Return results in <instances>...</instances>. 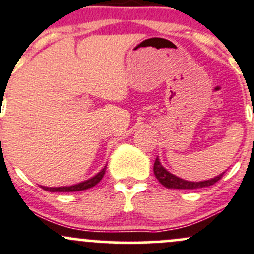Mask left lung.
Listing matches in <instances>:
<instances>
[{"label":"left lung","mask_w":254,"mask_h":254,"mask_svg":"<svg viewBox=\"0 0 254 254\" xmlns=\"http://www.w3.org/2000/svg\"><path fill=\"white\" fill-rule=\"evenodd\" d=\"M153 172L156 175L157 180L162 184L164 188L167 189H179V190H193V189H202V188H208V186L214 185L217 181L220 180L223 178L224 173L219 174L215 178L209 179V180H203V181H188L184 180V179L179 178L172 173L168 172L164 167L162 165L161 161L157 157L156 162L153 164Z\"/></svg>","instance_id":"1"}]
</instances>
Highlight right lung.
I'll use <instances>...</instances> for the list:
<instances>
[{
	"label": "right lung",
	"instance_id": "obj_1",
	"mask_svg": "<svg viewBox=\"0 0 254 254\" xmlns=\"http://www.w3.org/2000/svg\"><path fill=\"white\" fill-rule=\"evenodd\" d=\"M107 169V165H105L102 170L97 173L95 176L92 178L87 179V180L82 181V183L75 184V185H71V186H60V188H47V186H41L44 190L50 191V192H75V191H84L87 190V189H91L95 185H97L101 180H102L103 175H105Z\"/></svg>",
	"mask_w": 254,
	"mask_h": 254
}]
</instances>
